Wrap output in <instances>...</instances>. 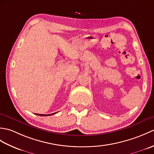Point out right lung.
<instances>
[{"label": "right lung", "instance_id": "1", "mask_svg": "<svg viewBox=\"0 0 154 154\" xmlns=\"http://www.w3.org/2000/svg\"><path fill=\"white\" fill-rule=\"evenodd\" d=\"M56 112H55V113H53V114H36V115H40V116H50V115H53V114H55Z\"/></svg>", "mask_w": 154, "mask_h": 154}]
</instances>
